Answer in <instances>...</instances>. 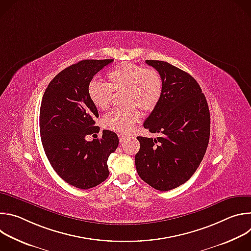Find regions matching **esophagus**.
Masks as SVG:
<instances>
[{
	"mask_svg": "<svg viewBox=\"0 0 251 251\" xmlns=\"http://www.w3.org/2000/svg\"><path fill=\"white\" fill-rule=\"evenodd\" d=\"M118 137H119V140H120V142H123V141H125V139H126V137L124 136V135H118Z\"/></svg>",
	"mask_w": 251,
	"mask_h": 251,
	"instance_id": "1",
	"label": "esophagus"
}]
</instances>
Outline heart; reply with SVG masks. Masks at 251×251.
<instances>
[{
	"label": "heart",
	"mask_w": 251,
	"mask_h": 251,
	"mask_svg": "<svg viewBox=\"0 0 251 251\" xmlns=\"http://www.w3.org/2000/svg\"><path fill=\"white\" fill-rule=\"evenodd\" d=\"M108 84L92 81L88 96L98 110L110 107L113 91L121 92V101L126 104L103 118V126L120 134L129 133L140 118V109L151 111L160 100L163 82L156 70L144 66L122 63L107 75Z\"/></svg>",
	"instance_id": "1"
}]
</instances>
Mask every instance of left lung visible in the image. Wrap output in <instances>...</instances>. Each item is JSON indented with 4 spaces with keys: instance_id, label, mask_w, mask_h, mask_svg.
<instances>
[{
    "instance_id": "left-lung-1",
    "label": "left lung",
    "mask_w": 251,
    "mask_h": 251,
    "mask_svg": "<svg viewBox=\"0 0 251 251\" xmlns=\"http://www.w3.org/2000/svg\"><path fill=\"white\" fill-rule=\"evenodd\" d=\"M146 63L163 82L160 100L144 122V128L158 137H137L135 165L143 181L166 192L185 184L199 168L209 141V109L191 75L166 61Z\"/></svg>"
}]
</instances>
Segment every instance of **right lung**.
<instances>
[{"label":"right lung","mask_w":251,"mask_h":251,"mask_svg":"<svg viewBox=\"0 0 251 251\" xmlns=\"http://www.w3.org/2000/svg\"><path fill=\"white\" fill-rule=\"evenodd\" d=\"M113 59H85L63 69L43 96L40 132L46 155L56 174L81 190L98 186L109 176L108 160L118 147L116 133L103 130L100 139L85 140L99 132L98 111L88 96L93 76Z\"/></svg>","instance_id":"right-lung-1"}]
</instances>
